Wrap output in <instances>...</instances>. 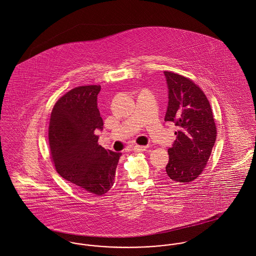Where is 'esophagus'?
Listing matches in <instances>:
<instances>
[{"mask_svg":"<svg viewBox=\"0 0 256 256\" xmlns=\"http://www.w3.org/2000/svg\"><path fill=\"white\" fill-rule=\"evenodd\" d=\"M146 148H148V146H138V145H136V146H133V150H135V152H144V150H146Z\"/></svg>","mask_w":256,"mask_h":256,"instance_id":"esophagus-1","label":"esophagus"}]
</instances>
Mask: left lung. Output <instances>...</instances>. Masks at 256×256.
<instances>
[{
    "label": "left lung",
    "instance_id": "8db88e82",
    "mask_svg": "<svg viewBox=\"0 0 256 256\" xmlns=\"http://www.w3.org/2000/svg\"><path fill=\"white\" fill-rule=\"evenodd\" d=\"M168 90L164 121L178 130L168 148L166 176L176 182H191L203 172L216 142L217 130L212 108L204 92L191 80L164 72Z\"/></svg>",
    "mask_w": 256,
    "mask_h": 256
}]
</instances>
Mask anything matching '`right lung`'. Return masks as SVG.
<instances>
[{"label": "right lung", "mask_w": 256, "mask_h": 256, "mask_svg": "<svg viewBox=\"0 0 256 256\" xmlns=\"http://www.w3.org/2000/svg\"><path fill=\"white\" fill-rule=\"evenodd\" d=\"M100 86H78L54 106L49 145L57 172L80 192L102 195L114 183L121 152L98 145L104 121L98 108Z\"/></svg>", "instance_id": "obj_1"}]
</instances>
